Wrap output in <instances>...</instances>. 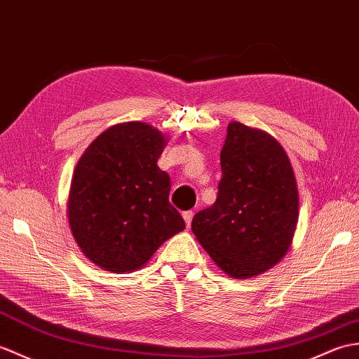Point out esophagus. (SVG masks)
Masks as SVG:
<instances>
[{
  "label": "esophagus",
  "mask_w": 359,
  "mask_h": 359,
  "mask_svg": "<svg viewBox=\"0 0 359 359\" xmlns=\"http://www.w3.org/2000/svg\"><path fill=\"white\" fill-rule=\"evenodd\" d=\"M193 217H194V212L193 211H185V212H183V220H185V223H187V228L191 226V222H193Z\"/></svg>",
  "instance_id": "1"
}]
</instances>
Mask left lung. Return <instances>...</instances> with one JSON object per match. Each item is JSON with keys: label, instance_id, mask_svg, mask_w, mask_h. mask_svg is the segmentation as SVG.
Masks as SVG:
<instances>
[{"label": "left lung", "instance_id": "8db88e82", "mask_svg": "<svg viewBox=\"0 0 359 359\" xmlns=\"http://www.w3.org/2000/svg\"><path fill=\"white\" fill-rule=\"evenodd\" d=\"M215 203L198 211L191 228L205 251L232 278L271 269L292 243L298 191L285 149L268 133L228 125L220 153Z\"/></svg>", "mask_w": 359, "mask_h": 359}]
</instances>
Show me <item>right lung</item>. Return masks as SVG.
I'll list each match as a JSON object with an SVG mask.
<instances>
[{
	"label": "right lung",
	"mask_w": 359,
	"mask_h": 359,
	"mask_svg": "<svg viewBox=\"0 0 359 359\" xmlns=\"http://www.w3.org/2000/svg\"><path fill=\"white\" fill-rule=\"evenodd\" d=\"M165 144L151 125L118 123L91 142L76 165L69 223L81 251L102 269H139L185 229L168 200L170 176L157 166Z\"/></svg>",
	"instance_id": "right-lung-1"
}]
</instances>
